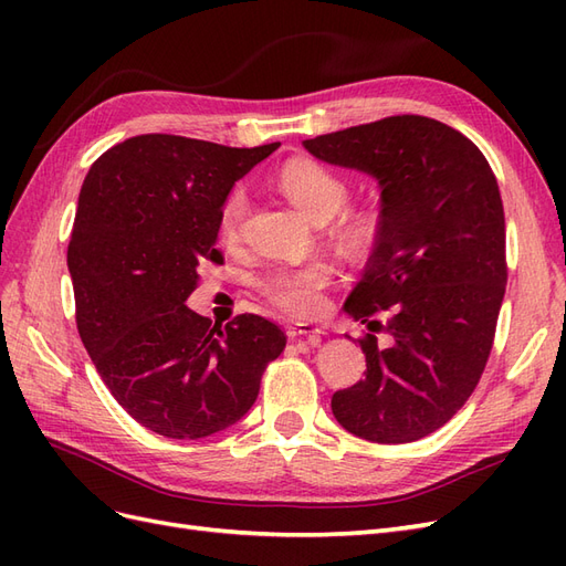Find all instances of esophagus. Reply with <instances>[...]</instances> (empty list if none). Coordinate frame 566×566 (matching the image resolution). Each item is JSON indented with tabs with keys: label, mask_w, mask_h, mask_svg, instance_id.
<instances>
[{
	"label": "esophagus",
	"mask_w": 566,
	"mask_h": 566,
	"mask_svg": "<svg viewBox=\"0 0 566 566\" xmlns=\"http://www.w3.org/2000/svg\"><path fill=\"white\" fill-rule=\"evenodd\" d=\"M321 325H316V323H306V321H295V323H290L287 325V335L290 337H306L312 342V345H316L318 342V337H321Z\"/></svg>",
	"instance_id": "1"
}]
</instances>
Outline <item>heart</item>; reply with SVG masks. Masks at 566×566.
Masks as SVG:
<instances>
[{"mask_svg":"<svg viewBox=\"0 0 566 566\" xmlns=\"http://www.w3.org/2000/svg\"><path fill=\"white\" fill-rule=\"evenodd\" d=\"M279 191L316 224L333 219L345 208L349 186L335 169L310 158H293L276 172ZM248 214L245 188L235 186L217 210V235L224 245H235ZM382 233V212L373 205L345 210L331 227L333 243L354 260L366 256ZM333 283V266L323 260L306 264H273L254 276L256 293L293 314H316L325 290Z\"/></svg>","mask_w":566,"mask_h":566,"instance_id":"heart-1","label":"heart"}]
</instances>
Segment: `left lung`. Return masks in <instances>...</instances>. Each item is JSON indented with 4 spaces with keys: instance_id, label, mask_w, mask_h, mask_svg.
Masks as SVG:
<instances>
[{
    "instance_id": "obj_1",
    "label": "left lung",
    "mask_w": 566,
    "mask_h": 566,
    "mask_svg": "<svg viewBox=\"0 0 566 566\" xmlns=\"http://www.w3.org/2000/svg\"><path fill=\"white\" fill-rule=\"evenodd\" d=\"M316 158L382 186V233L345 302L366 378L333 394V416L375 443L437 432L486 368L507 283L499 181L468 136L391 115L304 142Z\"/></svg>"
}]
</instances>
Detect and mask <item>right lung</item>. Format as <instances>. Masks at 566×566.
<instances>
[{"mask_svg": "<svg viewBox=\"0 0 566 566\" xmlns=\"http://www.w3.org/2000/svg\"><path fill=\"white\" fill-rule=\"evenodd\" d=\"M281 144L229 148L175 134L115 144L84 177L67 269L84 349L115 401L150 432L202 439L241 420L285 349L279 323H212L184 304L221 264L217 210Z\"/></svg>", "mask_w": 566, "mask_h": 566, "instance_id": "add662e5", "label": "right lung"}]
</instances>
